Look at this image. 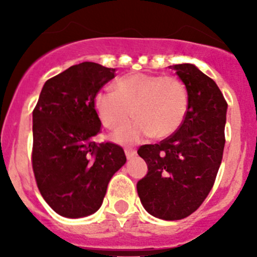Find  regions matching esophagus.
<instances>
[{"instance_id": "1", "label": "esophagus", "mask_w": 257, "mask_h": 257, "mask_svg": "<svg viewBox=\"0 0 257 257\" xmlns=\"http://www.w3.org/2000/svg\"><path fill=\"white\" fill-rule=\"evenodd\" d=\"M124 152H125V155L128 159H131V158H133L134 155L137 154V150L134 149V148H125V149H124Z\"/></svg>"}]
</instances>
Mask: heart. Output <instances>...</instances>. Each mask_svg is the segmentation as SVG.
Instances as JSON below:
<instances>
[{"label": "heart", "instance_id": "obj_1", "mask_svg": "<svg viewBox=\"0 0 257 257\" xmlns=\"http://www.w3.org/2000/svg\"><path fill=\"white\" fill-rule=\"evenodd\" d=\"M114 92L100 90L94 108L110 129L128 123L133 114L138 120L114 133L119 143H137L145 137L155 139L173 136L183 124L189 108L185 83L175 76L129 73L113 84Z\"/></svg>", "mask_w": 257, "mask_h": 257}]
</instances>
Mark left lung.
<instances>
[{
    "instance_id": "8db88e82",
    "label": "left lung",
    "mask_w": 257,
    "mask_h": 257,
    "mask_svg": "<svg viewBox=\"0 0 257 257\" xmlns=\"http://www.w3.org/2000/svg\"><path fill=\"white\" fill-rule=\"evenodd\" d=\"M170 68L188 88V113L173 136L138 149L148 173L137 190L150 215L180 220L198 210L214 186L224 153L227 103L216 83L194 64Z\"/></svg>"
}]
</instances>
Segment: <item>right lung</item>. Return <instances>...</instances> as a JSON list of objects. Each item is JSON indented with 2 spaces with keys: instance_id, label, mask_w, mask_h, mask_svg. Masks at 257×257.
I'll use <instances>...</instances> for the list:
<instances>
[{
  "instance_id": "obj_1",
  "label": "right lung",
  "mask_w": 257,
  "mask_h": 257,
  "mask_svg": "<svg viewBox=\"0 0 257 257\" xmlns=\"http://www.w3.org/2000/svg\"><path fill=\"white\" fill-rule=\"evenodd\" d=\"M115 69L83 62L52 77L33 109L32 168L38 190L57 214L83 217L100 208L110 178L126 162L100 132L94 97Z\"/></svg>"
}]
</instances>
